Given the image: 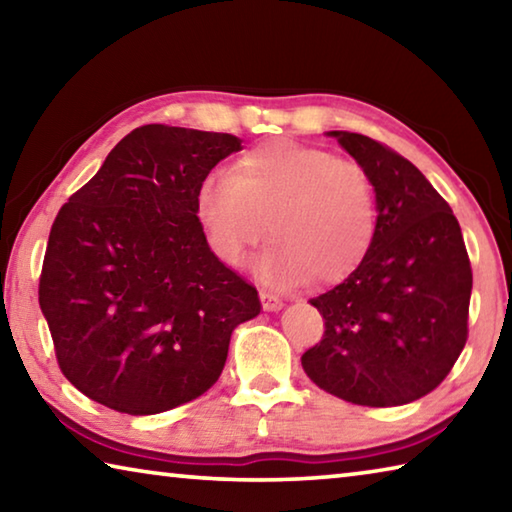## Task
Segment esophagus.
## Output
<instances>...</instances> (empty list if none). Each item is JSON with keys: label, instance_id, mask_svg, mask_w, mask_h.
I'll return each mask as SVG.
<instances>
[{"label": "esophagus", "instance_id": "obj_1", "mask_svg": "<svg viewBox=\"0 0 512 512\" xmlns=\"http://www.w3.org/2000/svg\"><path fill=\"white\" fill-rule=\"evenodd\" d=\"M259 300H262V307L266 311H280L284 307V302L277 296H273L271 291H259Z\"/></svg>", "mask_w": 512, "mask_h": 512}]
</instances>
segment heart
Masks as SVG:
<instances>
[{
	"mask_svg": "<svg viewBox=\"0 0 512 512\" xmlns=\"http://www.w3.org/2000/svg\"><path fill=\"white\" fill-rule=\"evenodd\" d=\"M196 219L225 264H241L259 241H275L259 273L280 287L314 275L339 282L363 264L377 235V194L366 167L316 146L277 140L205 178Z\"/></svg>",
	"mask_w": 512,
	"mask_h": 512,
	"instance_id": "1",
	"label": "heart"
}]
</instances>
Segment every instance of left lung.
<instances>
[{
    "mask_svg": "<svg viewBox=\"0 0 512 512\" xmlns=\"http://www.w3.org/2000/svg\"><path fill=\"white\" fill-rule=\"evenodd\" d=\"M366 167L377 194V235L348 280L311 298L325 332L302 354L318 388L361 406L429 395L467 341L472 266L452 207L391 146L332 131Z\"/></svg>",
    "mask_w": 512,
    "mask_h": 512,
    "instance_id": "1",
    "label": "left lung"
}]
</instances>
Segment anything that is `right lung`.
Masks as SVG:
<instances>
[{"instance_id": "obj_1", "label": "right lung", "mask_w": 512, "mask_h": 512, "mask_svg": "<svg viewBox=\"0 0 512 512\" xmlns=\"http://www.w3.org/2000/svg\"><path fill=\"white\" fill-rule=\"evenodd\" d=\"M235 151V135L146 124L60 207L38 300L60 370L90 400L128 415L196 400L262 309L196 219L198 187Z\"/></svg>"}]
</instances>
